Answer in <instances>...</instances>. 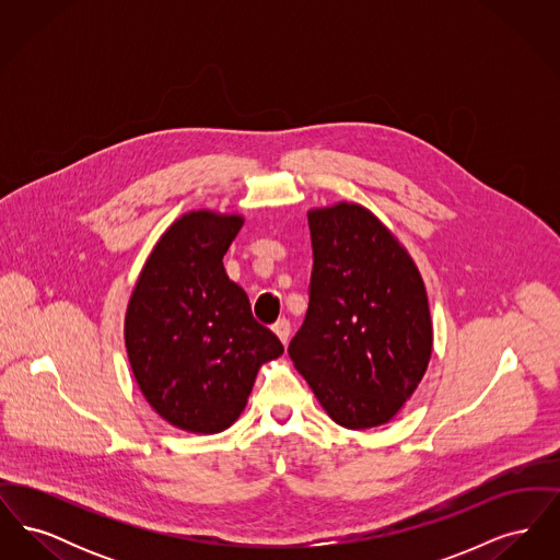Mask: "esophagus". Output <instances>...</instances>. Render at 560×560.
<instances>
[{
  "mask_svg": "<svg viewBox=\"0 0 560 560\" xmlns=\"http://www.w3.org/2000/svg\"><path fill=\"white\" fill-rule=\"evenodd\" d=\"M272 331L277 334V338L283 342V345H288V338H290V331H292V327H290V320L288 319H279L275 325H272Z\"/></svg>",
  "mask_w": 560,
  "mask_h": 560,
  "instance_id": "34e87169",
  "label": "esophagus"
}]
</instances>
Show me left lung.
I'll return each mask as SVG.
<instances>
[{"instance_id": "1", "label": "left lung", "mask_w": 560, "mask_h": 560, "mask_svg": "<svg viewBox=\"0 0 560 560\" xmlns=\"http://www.w3.org/2000/svg\"><path fill=\"white\" fill-rule=\"evenodd\" d=\"M308 226V311L288 352L336 424H386L430 361L424 281L393 233L357 203L313 210Z\"/></svg>"}]
</instances>
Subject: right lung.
Instances as JSON below:
<instances>
[{"mask_svg": "<svg viewBox=\"0 0 560 560\" xmlns=\"http://www.w3.org/2000/svg\"><path fill=\"white\" fill-rule=\"evenodd\" d=\"M241 226V215L206 210L176 220L142 268L126 313V348L144 399L188 432L231 427L258 368L283 352L222 265Z\"/></svg>", "mask_w": 560, "mask_h": 560, "instance_id": "right-lung-1", "label": "right lung"}]
</instances>
